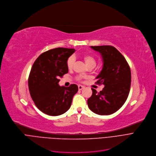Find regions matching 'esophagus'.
Returning a JSON list of instances; mask_svg holds the SVG:
<instances>
[{
	"instance_id": "obj_1",
	"label": "esophagus",
	"mask_w": 156,
	"mask_h": 156,
	"mask_svg": "<svg viewBox=\"0 0 156 156\" xmlns=\"http://www.w3.org/2000/svg\"><path fill=\"white\" fill-rule=\"evenodd\" d=\"M78 88H79V90H82L83 88H84V87L83 86L79 85V86H78Z\"/></svg>"
}]
</instances>
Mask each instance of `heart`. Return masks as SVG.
Returning <instances> with one entry per match:
<instances>
[{
	"label": "heart",
	"instance_id": "1",
	"mask_svg": "<svg viewBox=\"0 0 156 156\" xmlns=\"http://www.w3.org/2000/svg\"><path fill=\"white\" fill-rule=\"evenodd\" d=\"M82 57L84 59V60L87 64V65L90 68H94L96 66V60L95 56L93 54L90 53H86L82 55ZM74 62H75V58H74V56H70L68 58L67 60H66V67H67L69 70H71L72 69ZM77 79L79 80L80 77H78Z\"/></svg>",
	"mask_w": 156,
	"mask_h": 156
}]
</instances>
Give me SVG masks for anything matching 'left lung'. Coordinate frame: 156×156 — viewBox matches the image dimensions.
<instances>
[{"instance_id": "obj_1", "label": "left lung", "mask_w": 156, "mask_h": 156, "mask_svg": "<svg viewBox=\"0 0 156 156\" xmlns=\"http://www.w3.org/2000/svg\"><path fill=\"white\" fill-rule=\"evenodd\" d=\"M101 54L103 66L96 77V84H103L102 91L93 93L87 100L90 109L96 114L110 115L119 109L126 101L131 86V70L125 58L112 46H91Z\"/></svg>"}]
</instances>
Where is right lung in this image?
Instances as JSON below:
<instances>
[{
  "mask_svg": "<svg viewBox=\"0 0 156 156\" xmlns=\"http://www.w3.org/2000/svg\"><path fill=\"white\" fill-rule=\"evenodd\" d=\"M74 49L58 48L42 53L33 64L28 77L30 94L35 105L49 115H60L67 111L73 96L78 91L76 84L60 86V77L67 73L66 60Z\"/></svg>",
  "mask_w": 156,
  "mask_h": 156,
  "instance_id": "obj_1",
  "label": "right lung"
}]
</instances>
